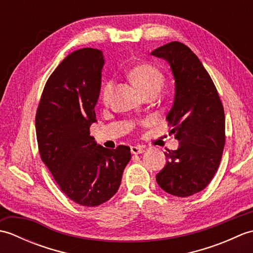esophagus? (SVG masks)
<instances>
[{
  "instance_id": "obj_1",
  "label": "esophagus",
  "mask_w": 253,
  "mask_h": 253,
  "mask_svg": "<svg viewBox=\"0 0 253 253\" xmlns=\"http://www.w3.org/2000/svg\"><path fill=\"white\" fill-rule=\"evenodd\" d=\"M130 151L132 154H140L144 152V149L142 147H139V146H133L130 148Z\"/></svg>"
}]
</instances>
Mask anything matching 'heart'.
<instances>
[{
    "mask_svg": "<svg viewBox=\"0 0 253 253\" xmlns=\"http://www.w3.org/2000/svg\"><path fill=\"white\" fill-rule=\"evenodd\" d=\"M128 76L136 84V87L140 89L144 94L151 92V91L158 92L164 83L162 72L149 63H140L132 66L128 72ZM113 85H114V82L111 79L105 80L102 84L100 98L103 103L109 102L113 91Z\"/></svg>",
    "mask_w": 253,
    "mask_h": 253,
    "instance_id": "obj_1",
    "label": "heart"
}]
</instances>
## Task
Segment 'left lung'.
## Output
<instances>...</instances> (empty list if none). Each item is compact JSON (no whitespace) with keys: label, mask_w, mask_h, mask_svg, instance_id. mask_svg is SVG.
<instances>
[{"label":"left lung","mask_w":253,"mask_h":253,"mask_svg":"<svg viewBox=\"0 0 253 253\" xmlns=\"http://www.w3.org/2000/svg\"><path fill=\"white\" fill-rule=\"evenodd\" d=\"M169 64L175 79L174 103L166 120L179 147L165 152L168 162L157 174L164 191L189 197L215 175L225 146V114L209 73L189 47L173 41L151 52Z\"/></svg>","instance_id":"left-lung-1"}]
</instances>
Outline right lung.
I'll return each mask as SVG.
<instances>
[{"label":"right lung","mask_w":253,"mask_h":253,"mask_svg":"<svg viewBox=\"0 0 253 253\" xmlns=\"http://www.w3.org/2000/svg\"><path fill=\"white\" fill-rule=\"evenodd\" d=\"M104 65L100 50L67 55L47 79L36 114L41 160L61 190L84 207L106 202L120 188L130 148L106 149L90 136Z\"/></svg>","instance_id":"right-lung-1"}]
</instances>
